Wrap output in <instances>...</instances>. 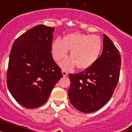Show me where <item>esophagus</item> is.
<instances>
[{
    "mask_svg": "<svg viewBox=\"0 0 132 132\" xmlns=\"http://www.w3.org/2000/svg\"><path fill=\"white\" fill-rule=\"evenodd\" d=\"M62 74L63 77H67L68 76V73L67 71H65V70H62Z\"/></svg>",
    "mask_w": 132,
    "mask_h": 132,
    "instance_id": "obj_1",
    "label": "esophagus"
}]
</instances>
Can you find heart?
<instances>
[{"instance_id":"obj_1","label":"heart","mask_w":132,"mask_h":132,"mask_svg":"<svg viewBox=\"0 0 132 132\" xmlns=\"http://www.w3.org/2000/svg\"><path fill=\"white\" fill-rule=\"evenodd\" d=\"M102 49V41L98 36L73 32L63 38L55 39L52 45L53 59L59 61L70 51V58L60 63L65 70H71L77 66L80 70L91 67L98 59Z\"/></svg>"}]
</instances>
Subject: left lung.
<instances>
[{
  "instance_id": "1",
  "label": "left lung",
  "mask_w": 132,
  "mask_h": 132,
  "mask_svg": "<svg viewBox=\"0 0 132 132\" xmlns=\"http://www.w3.org/2000/svg\"><path fill=\"white\" fill-rule=\"evenodd\" d=\"M103 36L102 53L96 63L85 71L69 75L70 102L84 113L96 112L106 104L112 97L120 77V52L108 36Z\"/></svg>"
}]
</instances>
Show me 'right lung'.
I'll return each instance as SVG.
<instances>
[{"mask_svg":"<svg viewBox=\"0 0 132 132\" xmlns=\"http://www.w3.org/2000/svg\"><path fill=\"white\" fill-rule=\"evenodd\" d=\"M55 28L38 25L14 41L10 53L7 85L22 106L38 108L47 102L53 87L63 77L51 53Z\"/></svg>","mask_w":132,"mask_h":132,"instance_id":"1","label":"right lung"}]
</instances>
